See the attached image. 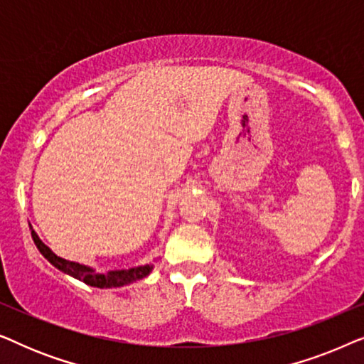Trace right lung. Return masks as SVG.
<instances>
[{
  "label": "right lung",
  "mask_w": 364,
  "mask_h": 364,
  "mask_svg": "<svg viewBox=\"0 0 364 364\" xmlns=\"http://www.w3.org/2000/svg\"><path fill=\"white\" fill-rule=\"evenodd\" d=\"M29 228H31V237L34 243H36L38 250L41 252V255L46 258L51 265L56 267L58 270H61L63 273H66V275L84 282L89 287L119 288V287L129 285V283L142 280V278H146L154 268V263L151 262L147 263V265L134 267V268H129V270H111L107 273H99L94 270L92 267L82 265V263H77V262H69L66 258L58 257L56 253H54L51 248H49L46 243L38 237V233L33 230L31 225H29Z\"/></svg>",
  "instance_id": "right-lung-1"
}]
</instances>
